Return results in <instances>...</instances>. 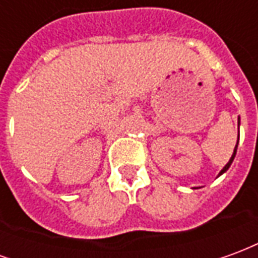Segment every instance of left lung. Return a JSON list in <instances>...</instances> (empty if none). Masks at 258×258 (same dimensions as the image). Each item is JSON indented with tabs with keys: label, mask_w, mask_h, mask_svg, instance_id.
<instances>
[{
	"label": "left lung",
	"mask_w": 258,
	"mask_h": 258,
	"mask_svg": "<svg viewBox=\"0 0 258 258\" xmlns=\"http://www.w3.org/2000/svg\"><path fill=\"white\" fill-rule=\"evenodd\" d=\"M238 124H240V117H238ZM238 144H239V134H238V141H236V145H235V149H233L232 156H231V159H229V162H228L227 164L224 166V168H222L221 171L218 173V177H220V175H222V174H224V173H225V171H227L228 168L231 167V164H232L233 159H235V156H236V151H238Z\"/></svg>",
	"instance_id": "obj_1"
}]
</instances>
